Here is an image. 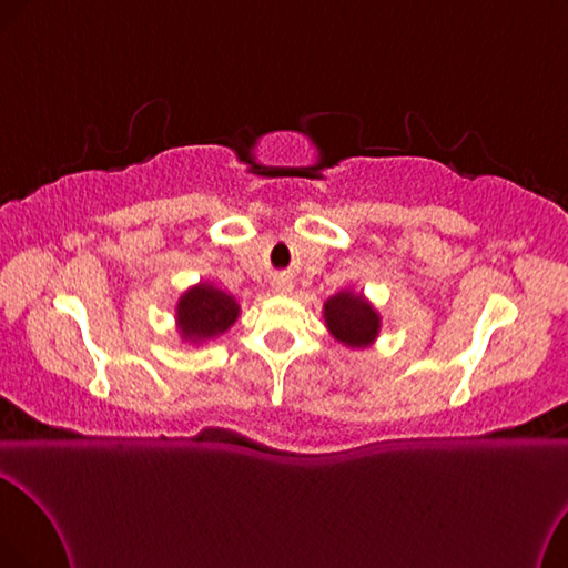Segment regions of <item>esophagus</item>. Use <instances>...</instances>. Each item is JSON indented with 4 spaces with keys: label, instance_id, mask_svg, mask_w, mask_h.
<instances>
[{
    "label": "esophagus",
    "instance_id": "34e87169",
    "mask_svg": "<svg viewBox=\"0 0 568 568\" xmlns=\"http://www.w3.org/2000/svg\"><path fill=\"white\" fill-rule=\"evenodd\" d=\"M273 290L278 295H287V293H293V281L287 278V275H275L273 278Z\"/></svg>",
    "mask_w": 568,
    "mask_h": 568
}]
</instances>
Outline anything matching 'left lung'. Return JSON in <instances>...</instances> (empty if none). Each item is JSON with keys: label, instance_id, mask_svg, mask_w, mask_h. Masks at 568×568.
Instances as JSON below:
<instances>
[{"label": "left lung", "instance_id": "obj_1", "mask_svg": "<svg viewBox=\"0 0 568 568\" xmlns=\"http://www.w3.org/2000/svg\"><path fill=\"white\" fill-rule=\"evenodd\" d=\"M323 318L331 335L352 349H364L376 343L381 333V316L364 295L339 290L323 304Z\"/></svg>", "mask_w": 568, "mask_h": 568}]
</instances>
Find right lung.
I'll use <instances>...</instances> for the list:
<instances>
[{
    "mask_svg": "<svg viewBox=\"0 0 568 568\" xmlns=\"http://www.w3.org/2000/svg\"><path fill=\"white\" fill-rule=\"evenodd\" d=\"M240 316V304L212 283L192 285L175 306V326L187 343L200 345L229 331Z\"/></svg>",
    "mask_w": 568,
    "mask_h": 568,
    "instance_id": "1",
    "label": "right lung"
}]
</instances>
